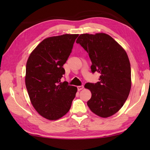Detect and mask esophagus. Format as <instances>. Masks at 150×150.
Instances as JSON below:
<instances>
[{
	"instance_id": "esophagus-1",
	"label": "esophagus",
	"mask_w": 150,
	"mask_h": 150,
	"mask_svg": "<svg viewBox=\"0 0 150 150\" xmlns=\"http://www.w3.org/2000/svg\"><path fill=\"white\" fill-rule=\"evenodd\" d=\"M83 88H84V86H77L78 91H81V90H82Z\"/></svg>"
}]
</instances>
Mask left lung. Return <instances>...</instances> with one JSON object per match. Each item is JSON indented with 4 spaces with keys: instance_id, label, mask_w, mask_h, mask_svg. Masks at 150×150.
I'll use <instances>...</instances> for the list:
<instances>
[{
    "instance_id": "1",
    "label": "left lung",
    "mask_w": 150,
    "mask_h": 150,
    "mask_svg": "<svg viewBox=\"0 0 150 150\" xmlns=\"http://www.w3.org/2000/svg\"><path fill=\"white\" fill-rule=\"evenodd\" d=\"M76 42L88 52L91 71L100 75L97 83L88 82L91 91L87 104L92 112L103 118L115 114L128 97L132 86L131 66L123 47L104 33L80 35Z\"/></svg>"
}]
</instances>
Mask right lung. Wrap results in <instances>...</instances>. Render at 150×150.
Segmentation results:
<instances>
[{"instance_id": "add662e5", "label": "right lung", "mask_w": 150, "mask_h": 150, "mask_svg": "<svg viewBox=\"0 0 150 150\" xmlns=\"http://www.w3.org/2000/svg\"><path fill=\"white\" fill-rule=\"evenodd\" d=\"M79 34L47 37L30 53L25 83L31 104L46 119L55 120L68 112L77 88L60 82L63 65L71 52Z\"/></svg>"}]
</instances>
